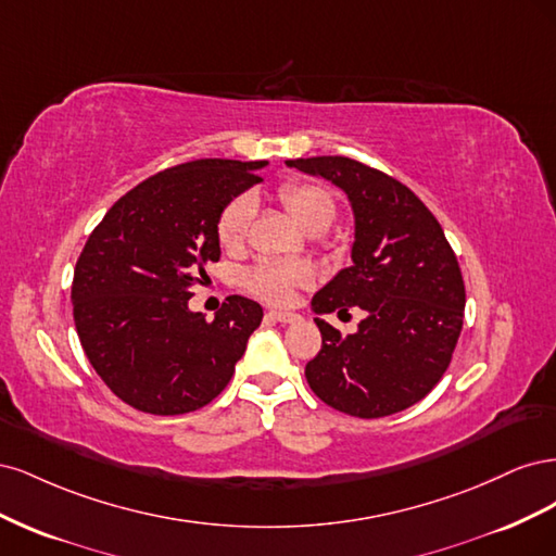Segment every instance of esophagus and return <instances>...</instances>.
<instances>
[{
	"instance_id": "obj_1",
	"label": "esophagus",
	"mask_w": 556,
	"mask_h": 556,
	"mask_svg": "<svg viewBox=\"0 0 556 556\" xmlns=\"http://www.w3.org/2000/svg\"><path fill=\"white\" fill-rule=\"evenodd\" d=\"M266 315L276 319V323H282V325H292V323H299V319H301L296 313H288V311H268Z\"/></svg>"
}]
</instances>
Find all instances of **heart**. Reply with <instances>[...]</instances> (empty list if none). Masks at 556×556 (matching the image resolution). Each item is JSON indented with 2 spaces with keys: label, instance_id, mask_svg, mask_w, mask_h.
Returning a JSON list of instances; mask_svg holds the SVG:
<instances>
[{
  "label": "heart",
  "instance_id": "1",
  "mask_svg": "<svg viewBox=\"0 0 556 556\" xmlns=\"http://www.w3.org/2000/svg\"><path fill=\"white\" fill-rule=\"evenodd\" d=\"M282 206L290 211L294 223L306 233L319 231L323 233L336 215L333 197L313 182H285L278 192ZM252 204L248 197L231 199L217 217V241L223 248H239L245 239L248 223H250ZM313 278L311 268L299 262H280V260H264L255 264L245 274V288L271 304H290L294 292L304 288Z\"/></svg>",
  "mask_w": 556,
  "mask_h": 556
}]
</instances>
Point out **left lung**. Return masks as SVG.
Listing matches in <instances>:
<instances>
[{"instance_id": "1", "label": "left lung", "mask_w": 556, "mask_h": 556, "mask_svg": "<svg viewBox=\"0 0 556 556\" xmlns=\"http://www.w3.org/2000/svg\"><path fill=\"white\" fill-rule=\"evenodd\" d=\"M285 164L343 190L355 217L352 266L311 301L323 333V350L306 364L311 390L352 417L410 408L443 378L464 325V280L443 227L406 185L357 160ZM350 307L365 311L355 334L318 317Z\"/></svg>"}]
</instances>
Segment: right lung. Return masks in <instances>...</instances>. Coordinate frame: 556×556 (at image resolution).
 <instances>
[{"label":"right lung","mask_w":556,"mask_h":556,"mask_svg":"<svg viewBox=\"0 0 556 556\" xmlns=\"http://www.w3.org/2000/svg\"><path fill=\"white\" fill-rule=\"evenodd\" d=\"M266 164L194 160L160 172L90 233L74 271V323L97 376L131 408L192 413L231 380L264 311L233 294L206 323L190 296L220 260L217 217Z\"/></svg>","instance_id":"1"}]
</instances>
